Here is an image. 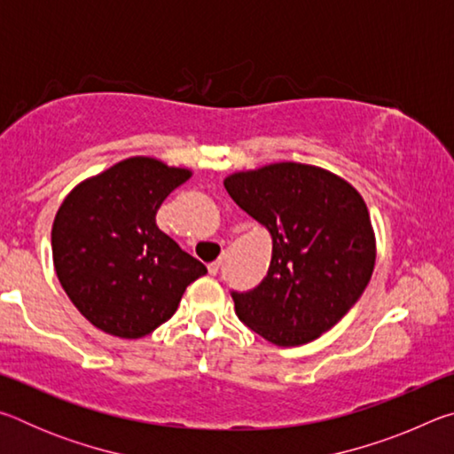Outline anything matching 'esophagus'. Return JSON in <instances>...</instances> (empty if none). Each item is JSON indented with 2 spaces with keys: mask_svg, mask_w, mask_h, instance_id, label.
I'll use <instances>...</instances> for the list:
<instances>
[{
  "mask_svg": "<svg viewBox=\"0 0 454 454\" xmlns=\"http://www.w3.org/2000/svg\"><path fill=\"white\" fill-rule=\"evenodd\" d=\"M218 270H220V260H216V262L208 264V272H210L212 276H216V274H218Z\"/></svg>",
  "mask_w": 454,
  "mask_h": 454,
  "instance_id": "obj_1",
  "label": "esophagus"
}]
</instances>
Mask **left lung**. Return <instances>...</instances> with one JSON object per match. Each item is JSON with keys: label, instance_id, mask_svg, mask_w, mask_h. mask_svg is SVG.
<instances>
[{"label": "left lung", "instance_id": "obj_1", "mask_svg": "<svg viewBox=\"0 0 454 454\" xmlns=\"http://www.w3.org/2000/svg\"><path fill=\"white\" fill-rule=\"evenodd\" d=\"M224 186L272 236L264 280L232 292L238 318L276 347H298L333 328L374 270V232L363 196L340 176L296 162L236 172Z\"/></svg>", "mask_w": 454, "mask_h": 454}]
</instances>
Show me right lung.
Instances as JSON below:
<instances>
[{
  "instance_id": "1",
  "label": "right lung",
  "mask_w": 454,
  "mask_h": 454,
  "mask_svg": "<svg viewBox=\"0 0 454 454\" xmlns=\"http://www.w3.org/2000/svg\"><path fill=\"white\" fill-rule=\"evenodd\" d=\"M192 176L156 158L121 160L61 202L51 254L61 288L96 328L142 338L178 309L206 266L156 226V212Z\"/></svg>"
}]
</instances>
